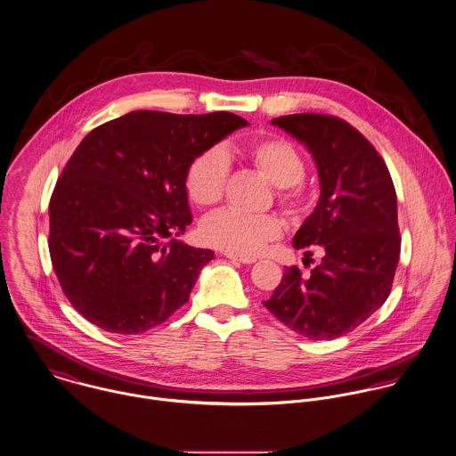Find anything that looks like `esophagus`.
Instances as JSON below:
<instances>
[{
	"mask_svg": "<svg viewBox=\"0 0 456 456\" xmlns=\"http://www.w3.org/2000/svg\"><path fill=\"white\" fill-rule=\"evenodd\" d=\"M227 258H231L232 262H240V264H253L255 258L253 256H243V255H234V253H225Z\"/></svg>",
	"mask_w": 456,
	"mask_h": 456,
	"instance_id": "obj_1",
	"label": "esophagus"
}]
</instances>
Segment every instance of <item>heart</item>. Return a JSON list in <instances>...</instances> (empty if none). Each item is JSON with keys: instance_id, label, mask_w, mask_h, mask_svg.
<instances>
[{"instance_id": "heart-1", "label": "heart", "mask_w": 456, "mask_h": 456, "mask_svg": "<svg viewBox=\"0 0 456 456\" xmlns=\"http://www.w3.org/2000/svg\"><path fill=\"white\" fill-rule=\"evenodd\" d=\"M243 152L278 187L287 206H296V185L304 178L305 164L296 145L283 138H264L245 145ZM229 176V157L218 147L196 155L187 167L185 189L198 206H211L222 200ZM281 222L273 215H248L232 208L218 209L204 218L201 238L209 247L234 255L250 256L281 234Z\"/></svg>"}]
</instances>
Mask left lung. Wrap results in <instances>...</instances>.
<instances>
[{
    "label": "left lung",
    "instance_id": "obj_1",
    "mask_svg": "<svg viewBox=\"0 0 456 456\" xmlns=\"http://www.w3.org/2000/svg\"><path fill=\"white\" fill-rule=\"evenodd\" d=\"M309 151L320 200L296 232L294 248L322 247V264L303 278L287 267L264 305L307 339L348 334L390 296L399 264L397 194L381 155L348 122L296 113L271 120Z\"/></svg>",
    "mask_w": 456,
    "mask_h": 456
}]
</instances>
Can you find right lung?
Wrapping results in <instances>:
<instances>
[{"instance_id":"right-lung-1","label":"right lung","mask_w":456,"mask_h":456,"mask_svg":"<svg viewBox=\"0 0 456 456\" xmlns=\"http://www.w3.org/2000/svg\"><path fill=\"white\" fill-rule=\"evenodd\" d=\"M247 126L231 111L138 110L82 140L52 194L49 250L84 318L106 332L142 334L189 301L215 255L176 240L192 224L187 167Z\"/></svg>"}]
</instances>
